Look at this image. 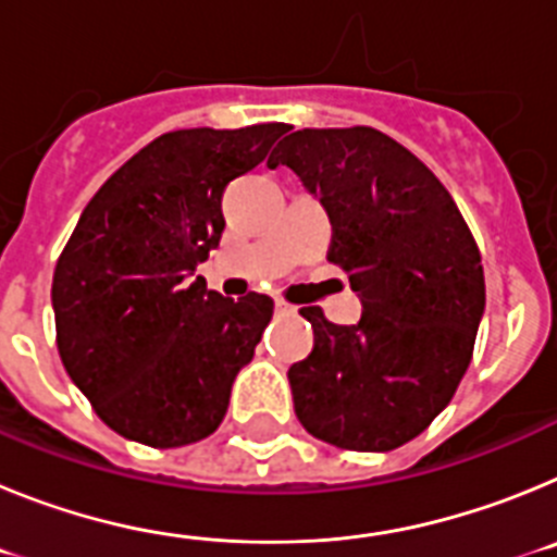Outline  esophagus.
<instances>
[{
    "mask_svg": "<svg viewBox=\"0 0 557 557\" xmlns=\"http://www.w3.org/2000/svg\"><path fill=\"white\" fill-rule=\"evenodd\" d=\"M275 312L295 314V307H293V304H287V301H275Z\"/></svg>",
    "mask_w": 557,
    "mask_h": 557,
    "instance_id": "esophagus-1",
    "label": "esophagus"
}]
</instances>
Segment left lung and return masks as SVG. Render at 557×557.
I'll use <instances>...</instances> for the list:
<instances>
[{
  "label": "left lung",
  "mask_w": 557,
  "mask_h": 557,
  "mask_svg": "<svg viewBox=\"0 0 557 557\" xmlns=\"http://www.w3.org/2000/svg\"><path fill=\"white\" fill-rule=\"evenodd\" d=\"M287 164L326 206V259L362 298L357 326L318 307L312 354L287 371L309 435L391 451L435 421L474 354L485 275L474 234L430 166L376 127H304L268 166Z\"/></svg>",
  "instance_id": "left-lung-1"
}]
</instances>
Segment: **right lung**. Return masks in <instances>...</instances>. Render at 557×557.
I'll use <instances>...</instances> for the list:
<instances>
[{
    "mask_svg": "<svg viewBox=\"0 0 557 557\" xmlns=\"http://www.w3.org/2000/svg\"><path fill=\"white\" fill-rule=\"evenodd\" d=\"M282 122L161 133L88 200L52 275L61 362L97 416L152 449L203 441L273 318L191 273L223 236V191L262 164Z\"/></svg>",
    "mask_w": 557,
    "mask_h": 557,
    "instance_id": "add662e5",
    "label": "right lung"
}]
</instances>
